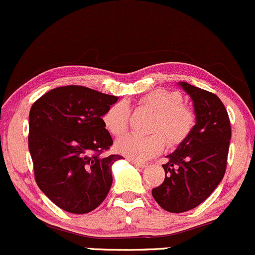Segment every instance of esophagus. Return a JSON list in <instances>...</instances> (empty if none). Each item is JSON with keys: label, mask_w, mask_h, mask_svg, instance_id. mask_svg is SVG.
Masks as SVG:
<instances>
[{"label": "esophagus", "mask_w": 255, "mask_h": 255, "mask_svg": "<svg viewBox=\"0 0 255 255\" xmlns=\"http://www.w3.org/2000/svg\"><path fill=\"white\" fill-rule=\"evenodd\" d=\"M129 162H132V163H133V164H135L136 167H140V168H145V167H147V163H146V162L135 161V159H132V158H129Z\"/></svg>", "instance_id": "esophagus-1"}]
</instances>
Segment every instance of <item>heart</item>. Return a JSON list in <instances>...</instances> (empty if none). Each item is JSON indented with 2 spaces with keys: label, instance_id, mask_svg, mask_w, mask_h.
Listing matches in <instances>:
<instances>
[{
  "label": "heart",
  "instance_id": "heart-1",
  "mask_svg": "<svg viewBox=\"0 0 255 255\" xmlns=\"http://www.w3.org/2000/svg\"><path fill=\"white\" fill-rule=\"evenodd\" d=\"M180 93L166 89H156L140 99V105L155 113L151 122L150 135L128 134L116 142V150L135 161H144L158 155L166 147L183 142L195 127L194 111L183 104ZM129 108L125 102L111 105L103 115L106 130L115 136L122 135L128 128Z\"/></svg>",
  "mask_w": 255,
  "mask_h": 255
}]
</instances>
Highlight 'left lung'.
<instances>
[{
	"label": "left lung",
	"instance_id": "1",
	"mask_svg": "<svg viewBox=\"0 0 255 255\" xmlns=\"http://www.w3.org/2000/svg\"><path fill=\"white\" fill-rule=\"evenodd\" d=\"M192 100L196 125L162 164L166 177L152 190L156 202L170 213H183L203 202L225 174L231 127L228 111L215 94L179 82Z\"/></svg>",
	"mask_w": 255,
	"mask_h": 255
}]
</instances>
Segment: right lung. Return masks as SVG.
I'll use <instances>...</instances> for the list:
<instances>
[{
  "mask_svg": "<svg viewBox=\"0 0 255 255\" xmlns=\"http://www.w3.org/2000/svg\"><path fill=\"white\" fill-rule=\"evenodd\" d=\"M117 100L87 87L65 86L31 106L29 150L36 183L69 213L92 212L110 191L111 167L122 156H103L113 138L102 117Z\"/></svg>",
  "mask_w": 255,
  "mask_h": 255,
  "instance_id": "1",
  "label": "right lung"
}]
</instances>
